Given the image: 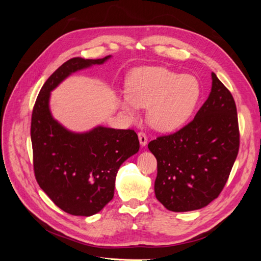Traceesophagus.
Listing matches in <instances>:
<instances>
[{
    "label": "esophagus",
    "instance_id": "esophagus-1",
    "mask_svg": "<svg viewBox=\"0 0 261 261\" xmlns=\"http://www.w3.org/2000/svg\"><path fill=\"white\" fill-rule=\"evenodd\" d=\"M138 138H139V141H140V145L141 146H146L147 145L148 138H147V135H146L145 132H139L138 133Z\"/></svg>",
    "mask_w": 261,
    "mask_h": 261
}]
</instances>
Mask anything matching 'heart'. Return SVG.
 Listing matches in <instances>:
<instances>
[{
    "label": "heart",
    "mask_w": 261,
    "mask_h": 261,
    "mask_svg": "<svg viewBox=\"0 0 261 261\" xmlns=\"http://www.w3.org/2000/svg\"><path fill=\"white\" fill-rule=\"evenodd\" d=\"M200 96V85L193 75H180L167 67H141L130 74L118 102L124 111L135 115L139 108L149 109V122L159 130L183 124Z\"/></svg>",
    "instance_id": "obj_1"
}]
</instances>
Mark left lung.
I'll return each mask as SVG.
<instances>
[{
  "label": "left lung",
  "instance_id": "obj_1",
  "mask_svg": "<svg viewBox=\"0 0 261 261\" xmlns=\"http://www.w3.org/2000/svg\"><path fill=\"white\" fill-rule=\"evenodd\" d=\"M211 76V92L194 120L148 144L156 159L154 194L170 211L197 210L218 198L239 153L234 98L215 73Z\"/></svg>",
  "mask_w": 261,
  "mask_h": 261
}]
</instances>
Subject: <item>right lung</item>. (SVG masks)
<instances>
[{"label":"right lung","mask_w":261,"mask_h":261,"mask_svg":"<svg viewBox=\"0 0 261 261\" xmlns=\"http://www.w3.org/2000/svg\"><path fill=\"white\" fill-rule=\"evenodd\" d=\"M110 58H73L46 80L31 114L33 163L39 186L57 206L73 216L89 217L113 198L121 164L139 150L134 129L99 126L89 133L74 134L53 120L50 91L78 69L102 64Z\"/></svg>","instance_id":"obj_1"}]
</instances>
